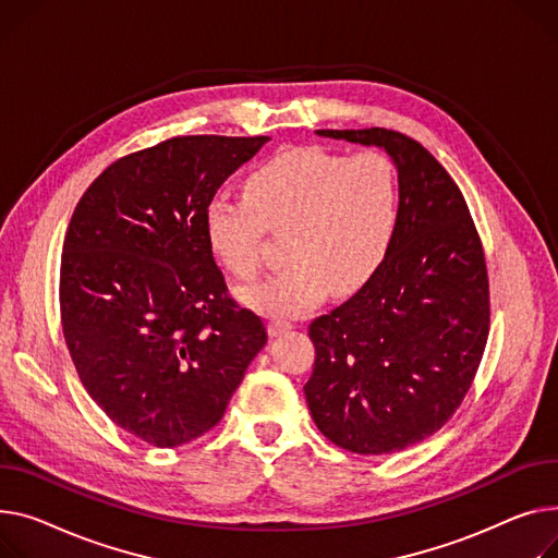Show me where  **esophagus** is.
<instances>
[{"label": "esophagus", "mask_w": 558, "mask_h": 558, "mask_svg": "<svg viewBox=\"0 0 558 558\" xmlns=\"http://www.w3.org/2000/svg\"><path fill=\"white\" fill-rule=\"evenodd\" d=\"M289 329H293V323H289V320L274 318V320L269 323V333H271V337H282V333H287Z\"/></svg>", "instance_id": "34e87169"}]
</instances>
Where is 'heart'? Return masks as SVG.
I'll list each match as a JSON object with an SVG mask.
<instances>
[{
  "label": "heart",
  "instance_id": "obj_1",
  "mask_svg": "<svg viewBox=\"0 0 558 558\" xmlns=\"http://www.w3.org/2000/svg\"><path fill=\"white\" fill-rule=\"evenodd\" d=\"M244 195H213L202 215L217 263L242 280L263 267V235L284 229L289 265L246 289L244 299L276 318L316 307L329 289L352 293L381 267L399 225V177L381 153L345 157L299 147L248 174Z\"/></svg>",
  "mask_w": 558,
  "mask_h": 558
}]
</instances>
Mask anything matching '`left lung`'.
Masks as SVG:
<instances>
[{
  "label": "left lung",
  "instance_id": "8db88e82",
  "mask_svg": "<svg viewBox=\"0 0 558 558\" xmlns=\"http://www.w3.org/2000/svg\"><path fill=\"white\" fill-rule=\"evenodd\" d=\"M316 134L386 150L401 204L375 276L310 323L305 397L337 447L395 453L439 430L471 388L489 337L485 251L458 183L424 145L384 128Z\"/></svg>",
  "mask_w": 558,
  "mask_h": 558
}]
</instances>
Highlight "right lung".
<instances>
[{
  "label": "right lung",
  "instance_id": "add662e5",
  "mask_svg": "<svg viewBox=\"0 0 558 558\" xmlns=\"http://www.w3.org/2000/svg\"><path fill=\"white\" fill-rule=\"evenodd\" d=\"M269 136H174L102 170L62 246L60 318L105 415L159 449L208 433L267 343L208 248L206 202Z\"/></svg>",
  "mask_w": 558,
  "mask_h": 558
}]
</instances>
